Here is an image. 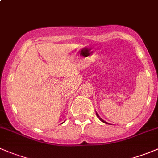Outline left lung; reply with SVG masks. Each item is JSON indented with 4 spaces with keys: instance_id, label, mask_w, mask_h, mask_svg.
<instances>
[{
    "instance_id": "obj_1",
    "label": "left lung",
    "mask_w": 158,
    "mask_h": 158,
    "mask_svg": "<svg viewBox=\"0 0 158 158\" xmlns=\"http://www.w3.org/2000/svg\"><path fill=\"white\" fill-rule=\"evenodd\" d=\"M96 114H97V117H98V118H99V119H100V120H101V121H102V122H104V123H106V124H108V123H107V122H105V121H104V120H102V118H100V117H99V116H98V114H97V113H96Z\"/></svg>"
}]
</instances>
